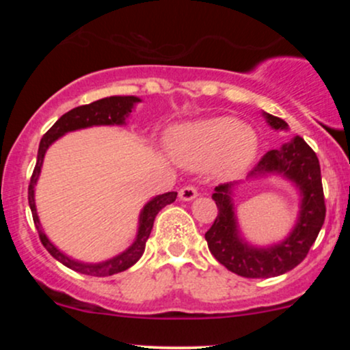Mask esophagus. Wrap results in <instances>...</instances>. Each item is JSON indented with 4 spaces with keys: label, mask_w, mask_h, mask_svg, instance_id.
<instances>
[{
    "label": "esophagus",
    "mask_w": 350,
    "mask_h": 350,
    "mask_svg": "<svg viewBox=\"0 0 350 350\" xmlns=\"http://www.w3.org/2000/svg\"><path fill=\"white\" fill-rule=\"evenodd\" d=\"M198 198V189L194 186H184L179 191V199L180 200H194Z\"/></svg>",
    "instance_id": "1"
}]
</instances>
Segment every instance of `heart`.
I'll return each mask as SVG.
<instances>
[{"label":"heart","mask_w":350,"mask_h":350,"mask_svg":"<svg viewBox=\"0 0 350 350\" xmlns=\"http://www.w3.org/2000/svg\"><path fill=\"white\" fill-rule=\"evenodd\" d=\"M167 150L187 170L202 171L215 166L226 178H235L255 161L258 138L250 126L234 116H214L174 128Z\"/></svg>","instance_id":"1"}]
</instances>
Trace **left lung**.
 <instances>
[{
    "label": "left lung",
    "instance_id": "obj_1",
    "mask_svg": "<svg viewBox=\"0 0 350 350\" xmlns=\"http://www.w3.org/2000/svg\"><path fill=\"white\" fill-rule=\"evenodd\" d=\"M263 116L273 130L288 131L284 120L265 111ZM265 176H281L299 192L298 219L290 235L278 243L256 247L242 237L234 204V191L239 183L220 184L212 194L219 214L206 232L208 250L217 262L243 278H273L298 267L316 242L326 217L319 159L301 136H295L278 150L268 151L248 179Z\"/></svg>",
    "mask_w": 350,
    "mask_h": 350
}]
</instances>
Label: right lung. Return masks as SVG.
Returning a JSON list of instances; mask_svg holds the SVG:
<instances>
[{
    "label": "right lung",
    "instance_id": "obj_1",
    "mask_svg": "<svg viewBox=\"0 0 350 350\" xmlns=\"http://www.w3.org/2000/svg\"><path fill=\"white\" fill-rule=\"evenodd\" d=\"M139 102H142V98L135 97V95H113V97L100 98L97 102L88 103V105L72 108L70 111L64 113L57 122L52 124L51 130L42 136L41 143H39L38 161H36V167L33 171V176H31L29 189H27V200H29L31 212H33L34 226L38 228L39 239H41V242L44 247H46V250L49 252L57 262L66 265V267L70 268V270L83 273V275L110 276V275H115V273L124 271L130 267H133V265L142 258L144 247H146V240L151 234V228H152V224H154L156 215H158V212L161 211L163 207H166L167 204L174 202L176 198H178V192H166V194H159L144 204L142 212H139L138 232H136L133 243H131L126 250L118 253V255L113 256V258L105 260V262H98V263L79 262V260L72 258V256L66 255L64 252H60L59 248L55 247L49 239H47L46 232H44V228L41 226V220H39L38 208H36L34 189H36V184H38L39 176H41L44 156H46V151L49 150L52 143L57 142L60 136L70 133V131L83 130V128H90V126H113V124H126V118L130 116L131 111H133L136 103Z\"/></svg>",
    "mask_w": 350,
    "mask_h": 350
}]
</instances>
